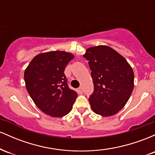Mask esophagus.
<instances>
[{
    "label": "esophagus",
    "instance_id": "1",
    "mask_svg": "<svg viewBox=\"0 0 155 155\" xmlns=\"http://www.w3.org/2000/svg\"><path fill=\"white\" fill-rule=\"evenodd\" d=\"M77 91H78V93H79V94H82V93H83L82 87H80L79 88H78Z\"/></svg>",
    "mask_w": 155,
    "mask_h": 155
}]
</instances>
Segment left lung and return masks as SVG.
Masks as SVG:
<instances>
[{
  "label": "left lung",
  "mask_w": 155,
  "mask_h": 155,
  "mask_svg": "<svg viewBox=\"0 0 155 155\" xmlns=\"http://www.w3.org/2000/svg\"><path fill=\"white\" fill-rule=\"evenodd\" d=\"M88 60L94 84L89 97L92 111L109 117L127 104L134 87V74L122 55L107 46L87 49L83 55Z\"/></svg>",
  "instance_id": "1"
}]
</instances>
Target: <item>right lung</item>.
I'll use <instances>...</instances> for the list:
<instances>
[{
  "label": "right lung",
  "mask_w": 155,
  "mask_h": 155,
  "mask_svg": "<svg viewBox=\"0 0 155 155\" xmlns=\"http://www.w3.org/2000/svg\"><path fill=\"white\" fill-rule=\"evenodd\" d=\"M74 56L62 51H52L35 57L25 71L26 89L41 111L54 117L68 114L77 97L69 88L64 71Z\"/></svg>",
  "instance_id": "add662e5"
}]
</instances>
